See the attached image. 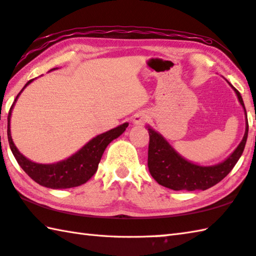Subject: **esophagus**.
<instances>
[{
  "mask_svg": "<svg viewBox=\"0 0 256 256\" xmlns=\"http://www.w3.org/2000/svg\"><path fill=\"white\" fill-rule=\"evenodd\" d=\"M148 120V116L146 113H138L136 115V118H134L133 122L138 124V125H142L144 123H146V120Z\"/></svg>",
  "mask_w": 256,
  "mask_h": 256,
  "instance_id": "obj_1",
  "label": "esophagus"
}]
</instances>
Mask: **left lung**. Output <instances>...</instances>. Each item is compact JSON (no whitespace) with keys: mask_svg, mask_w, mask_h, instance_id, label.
<instances>
[{"mask_svg":"<svg viewBox=\"0 0 256 256\" xmlns=\"http://www.w3.org/2000/svg\"><path fill=\"white\" fill-rule=\"evenodd\" d=\"M233 87V86H232ZM234 88V87H233ZM243 108L246 110L240 92L234 88ZM150 141L148 151V168L158 184L172 190H206L220 182L228 174L244 151L248 133V122L246 116V130L242 142L236 150L220 164L202 166L194 164L180 156L161 134L151 128H148Z\"/></svg>","mask_w":256,"mask_h":256,"instance_id":"obj_1","label":"left lung"}]
</instances>
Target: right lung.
Wrapping results in <instances>:
<instances>
[{
	"label": "right lung",
	"mask_w": 256,
	"mask_h": 256,
	"mask_svg": "<svg viewBox=\"0 0 256 256\" xmlns=\"http://www.w3.org/2000/svg\"><path fill=\"white\" fill-rule=\"evenodd\" d=\"M32 80H30L28 82L24 87L21 90V92H18L8 115V138L11 151L13 156H14L16 160L18 161V166L36 184L51 189H66L78 187V186L87 182L95 174L97 168H98L100 158L103 156L106 146L114 138H118L125 131V128H128V124L124 123L118 128L110 130L108 132L100 134V136H97L88 142L85 146H82L75 154L68 158L67 160L60 161L54 164H34V162L26 159V156H23L18 152L14 143L12 141L10 131V118L13 106H14L18 95L21 94L22 90Z\"/></svg>",
	"instance_id": "obj_1"
}]
</instances>
